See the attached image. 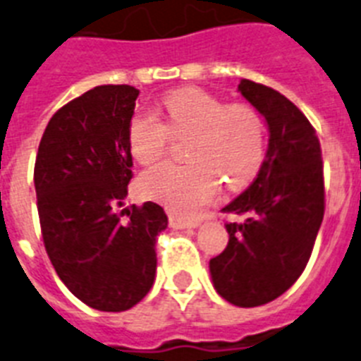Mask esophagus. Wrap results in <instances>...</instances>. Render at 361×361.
Here are the masks:
<instances>
[{"mask_svg":"<svg viewBox=\"0 0 361 361\" xmlns=\"http://www.w3.org/2000/svg\"><path fill=\"white\" fill-rule=\"evenodd\" d=\"M169 226L171 228H177V230H180V228H195L199 226V221H186V219L183 217H177V215H169Z\"/></svg>","mask_w":361,"mask_h":361,"instance_id":"1","label":"esophagus"}]
</instances>
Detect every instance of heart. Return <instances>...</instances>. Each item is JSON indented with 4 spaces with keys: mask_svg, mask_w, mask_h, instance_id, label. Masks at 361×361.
Returning <instances> with one entry per match:
<instances>
[{
    "mask_svg": "<svg viewBox=\"0 0 361 361\" xmlns=\"http://www.w3.org/2000/svg\"><path fill=\"white\" fill-rule=\"evenodd\" d=\"M166 124L140 111L128 128L131 155L140 164L164 159L171 135H193L188 146L190 164H160L140 177L144 197L178 215H195L221 190H239L254 180L267 155V128L257 107L246 102L228 104L199 89H178L164 98Z\"/></svg>",
    "mask_w": 361,
    "mask_h": 361,
    "instance_id": "1",
    "label": "heart"
}]
</instances>
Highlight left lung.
I'll use <instances>...</instances> for the list:
<instances>
[{"label": "left lung", "instance_id": "8db88e82", "mask_svg": "<svg viewBox=\"0 0 361 361\" xmlns=\"http://www.w3.org/2000/svg\"><path fill=\"white\" fill-rule=\"evenodd\" d=\"M239 91L269 124V151L248 190L223 208L248 219L226 223L230 239L210 259V272L228 303L259 307L285 294L309 263L325 214V180L309 118L269 85L241 80Z\"/></svg>", "mask_w": 361, "mask_h": 361}]
</instances>
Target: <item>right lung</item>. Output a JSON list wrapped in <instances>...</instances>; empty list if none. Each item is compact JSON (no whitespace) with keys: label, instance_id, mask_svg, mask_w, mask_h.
Wrapping results in <instances>:
<instances>
[{"label":"right lung","instance_id":"1","mask_svg":"<svg viewBox=\"0 0 361 361\" xmlns=\"http://www.w3.org/2000/svg\"><path fill=\"white\" fill-rule=\"evenodd\" d=\"M138 91L98 85L52 115L39 140L34 186L42 237L63 285L87 307L122 312L155 281V243L168 215L122 202L133 178L128 128Z\"/></svg>","mask_w":361,"mask_h":361}]
</instances>
